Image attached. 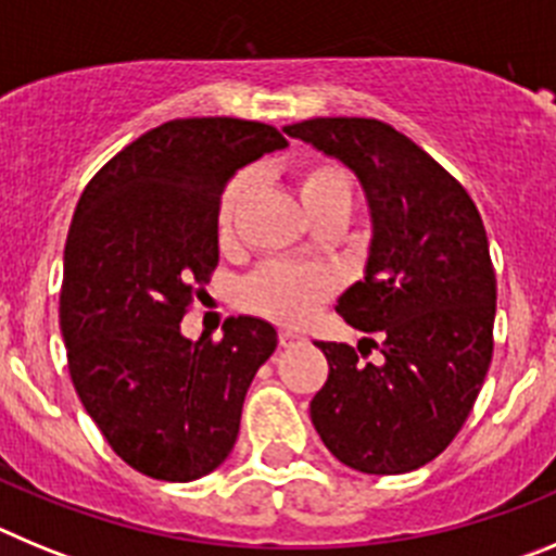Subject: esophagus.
<instances>
[{
	"mask_svg": "<svg viewBox=\"0 0 556 556\" xmlns=\"http://www.w3.org/2000/svg\"><path fill=\"white\" fill-rule=\"evenodd\" d=\"M298 339H303L301 333H298V331H289V328H281V331H278V342H281V348L294 345V342H298Z\"/></svg>",
	"mask_w": 556,
	"mask_h": 556,
	"instance_id": "34e87169",
	"label": "esophagus"
}]
</instances>
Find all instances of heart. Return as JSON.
I'll use <instances>...</instances> for the list:
<instances>
[{"label":"heart","instance_id":"b5f03b06","mask_svg":"<svg viewBox=\"0 0 556 556\" xmlns=\"http://www.w3.org/2000/svg\"><path fill=\"white\" fill-rule=\"evenodd\" d=\"M253 189V175L239 172L225 186L217 205V236L228 242L236 230V217L244 198ZM294 189L308 217L317 223L323 217L339 214L345 217L353 208L351 172L337 161H308L294 172ZM337 292V275L317 264H281L269 262L255 269L239 289V301L248 312L262 314L267 320L298 326L308 320L323 303Z\"/></svg>","mask_w":556,"mask_h":556}]
</instances>
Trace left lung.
<instances>
[{
  "label": "left lung",
  "mask_w": 556,
  "mask_h": 556,
  "mask_svg": "<svg viewBox=\"0 0 556 556\" xmlns=\"http://www.w3.org/2000/svg\"><path fill=\"white\" fill-rule=\"evenodd\" d=\"M356 172L370 203L365 281L339 298L348 326L382 351L317 342L328 378L312 424L342 465L409 473L443 454L468 420L493 358L495 269L479 208L409 136L378 119L320 116L283 127Z\"/></svg>",
  "instance_id": "left-lung-1"
}]
</instances>
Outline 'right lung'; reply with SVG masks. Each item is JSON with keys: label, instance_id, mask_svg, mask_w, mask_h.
Instances as JSON below:
<instances>
[{"label": "right lung", "instance_id": "1", "mask_svg": "<svg viewBox=\"0 0 556 556\" xmlns=\"http://www.w3.org/2000/svg\"><path fill=\"white\" fill-rule=\"evenodd\" d=\"M289 141L264 122L194 116L152 127L83 189L63 253L68 376L113 454L161 481L225 462L255 370L278 333L228 317L223 339L180 333L219 262L217 205L236 169Z\"/></svg>", "mask_w": 556, "mask_h": 556}]
</instances>
